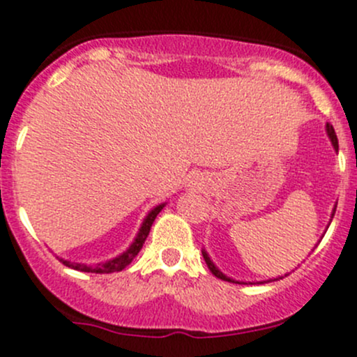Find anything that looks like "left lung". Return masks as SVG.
I'll return each instance as SVG.
<instances>
[{
  "label": "left lung",
  "instance_id": "8db88e82",
  "mask_svg": "<svg viewBox=\"0 0 357 357\" xmlns=\"http://www.w3.org/2000/svg\"><path fill=\"white\" fill-rule=\"evenodd\" d=\"M326 135H328V138H330V142H332L333 149L338 152V139H337V135H335L333 126L328 124V122H326ZM335 208H337V205H335L333 211H332V219H333V215H335ZM332 219H330V222H332ZM328 226H330V225H328ZM202 255H204L205 262H207V266H208V269H211L212 275L218 276L219 280H225V282H231V283H243V282H236V280H233V278H229V276H226L225 273H222L221 269H219L218 266H215L214 262L211 261V257H208V254H207V250H205V248H202ZM285 276H287V275H285ZM278 278H282V276H278ZM278 278H275V280H278ZM268 282H271V280H268ZM268 282H257V283H268Z\"/></svg>",
  "mask_w": 357,
  "mask_h": 357
}]
</instances>
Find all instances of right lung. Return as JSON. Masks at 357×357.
<instances>
[{
  "instance_id": "obj_1",
  "label": "right lung",
  "mask_w": 357,
  "mask_h": 357,
  "mask_svg": "<svg viewBox=\"0 0 357 357\" xmlns=\"http://www.w3.org/2000/svg\"><path fill=\"white\" fill-rule=\"evenodd\" d=\"M165 207V204H158L157 207H153L152 211L146 214V218L143 219L142 226H139L138 233H136L135 240H132V243L126 248L122 254H119L117 257L114 259H109V261L105 262H96V264H84V262H70L67 261V259H60V261L63 262V264L68 266V268L75 269V271H82V273H100V275H103V273H115V271H122V269L126 268L128 264H131L132 259L138 255V252L142 250L143 243H145L146 236H149L150 233V228H152L153 221H155L157 214L162 211V208Z\"/></svg>"
}]
</instances>
